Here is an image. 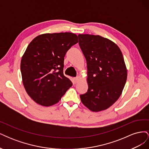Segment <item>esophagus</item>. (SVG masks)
<instances>
[{
	"mask_svg": "<svg viewBox=\"0 0 149 149\" xmlns=\"http://www.w3.org/2000/svg\"><path fill=\"white\" fill-rule=\"evenodd\" d=\"M74 81L75 83H78L79 81V76H78V77L74 78Z\"/></svg>",
	"mask_w": 149,
	"mask_h": 149,
	"instance_id": "obj_1",
	"label": "esophagus"
}]
</instances>
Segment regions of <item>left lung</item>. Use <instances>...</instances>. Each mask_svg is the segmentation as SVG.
<instances>
[{
  "instance_id": "left-lung-1",
  "label": "left lung",
  "mask_w": 149,
  "mask_h": 149,
  "mask_svg": "<svg viewBox=\"0 0 149 149\" xmlns=\"http://www.w3.org/2000/svg\"><path fill=\"white\" fill-rule=\"evenodd\" d=\"M79 45L87 63L88 92L80 95L93 112L107 109L118 100L127 77L120 48L100 35L79 34Z\"/></svg>"
}]
</instances>
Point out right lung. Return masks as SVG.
Listing matches in <instances>:
<instances>
[{"label":"right lung","mask_w":149,"mask_h":149,"mask_svg":"<svg viewBox=\"0 0 149 149\" xmlns=\"http://www.w3.org/2000/svg\"><path fill=\"white\" fill-rule=\"evenodd\" d=\"M78 42L70 32L44 33L36 37L22 57V82L29 96L40 105L50 106L59 102L72 86L63 74L64 57Z\"/></svg>","instance_id":"add662e5"}]
</instances>
